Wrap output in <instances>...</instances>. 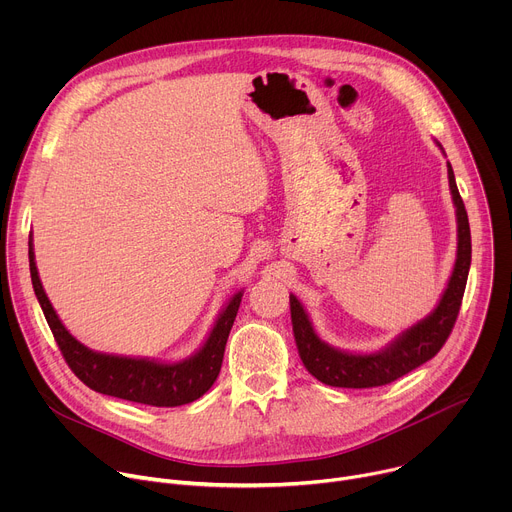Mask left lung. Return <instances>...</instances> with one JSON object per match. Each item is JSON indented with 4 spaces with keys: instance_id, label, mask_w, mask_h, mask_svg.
I'll use <instances>...</instances> for the list:
<instances>
[{
    "instance_id": "left-lung-1",
    "label": "left lung",
    "mask_w": 512,
    "mask_h": 512,
    "mask_svg": "<svg viewBox=\"0 0 512 512\" xmlns=\"http://www.w3.org/2000/svg\"><path fill=\"white\" fill-rule=\"evenodd\" d=\"M440 150L444 152L442 145ZM448 180H450V192L456 206V223H458V249H456L452 275L433 312L423 320H419L417 324H413L411 328L403 330L385 348L377 352H346L330 346L316 334L302 302L294 294H289L291 324H294V338L298 344L300 358L304 362V367L308 369V373L316 377L320 383L330 387H346V389L381 387L417 369L419 364L433 358L446 344L462 306L470 261H472L468 214H466L462 196L458 192L450 162H448Z\"/></svg>"
}]
</instances>
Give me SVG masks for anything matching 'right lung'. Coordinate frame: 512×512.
Here are the masks:
<instances>
[{"instance_id": "right-lung-1", "label": "right lung", "mask_w": 512, "mask_h": 512, "mask_svg": "<svg viewBox=\"0 0 512 512\" xmlns=\"http://www.w3.org/2000/svg\"><path fill=\"white\" fill-rule=\"evenodd\" d=\"M28 247L34 294L70 371L87 387L109 397L154 407H178L192 403L212 387L218 373H221L227 338L241 306L243 289L237 291L218 314L204 344L184 360L160 362L154 358L105 354L87 348L64 328L42 287L32 239Z\"/></svg>"}]
</instances>
